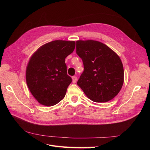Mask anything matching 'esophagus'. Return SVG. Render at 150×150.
<instances>
[{
  "mask_svg": "<svg viewBox=\"0 0 150 150\" xmlns=\"http://www.w3.org/2000/svg\"><path fill=\"white\" fill-rule=\"evenodd\" d=\"M72 83H76V81H77V77L74 76L72 77Z\"/></svg>",
  "mask_w": 150,
  "mask_h": 150,
  "instance_id": "obj_1",
  "label": "esophagus"
}]
</instances>
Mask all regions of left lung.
<instances>
[{
  "label": "left lung",
  "instance_id": "obj_1",
  "mask_svg": "<svg viewBox=\"0 0 150 150\" xmlns=\"http://www.w3.org/2000/svg\"><path fill=\"white\" fill-rule=\"evenodd\" d=\"M76 54L82 59L84 71L78 85L94 102L111 100L119 93L124 81V69L120 57L96 40L76 41Z\"/></svg>",
  "mask_w": 150,
  "mask_h": 150
}]
</instances>
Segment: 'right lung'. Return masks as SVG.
Listing matches in <instances>:
<instances>
[{
  "label": "right lung",
  "mask_w": 150,
  "mask_h": 150,
  "mask_svg": "<svg viewBox=\"0 0 150 150\" xmlns=\"http://www.w3.org/2000/svg\"><path fill=\"white\" fill-rule=\"evenodd\" d=\"M74 48V41L56 40L43 45L31 57L26 69V82L40 104L52 106L64 98L72 82L65 59Z\"/></svg>",
  "instance_id": "add662e5"
}]
</instances>
